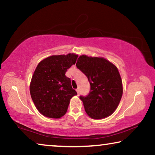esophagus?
<instances>
[{"mask_svg": "<svg viewBox=\"0 0 155 155\" xmlns=\"http://www.w3.org/2000/svg\"><path fill=\"white\" fill-rule=\"evenodd\" d=\"M76 91H77V92L78 94H79V88H77V90H76Z\"/></svg>", "mask_w": 155, "mask_h": 155, "instance_id": "esophagus-1", "label": "esophagus"}]
</instances>
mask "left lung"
<instances>
[{"label": "left lung", "mask_w": 155, "mask_h": 155, "mask_svg": "<svg viewBox=\"0 0 155 155\" xmlns=\"http://www.w3.org/2000/svg\"><path fill=\"white\" fill-rule=\"evenodd\" d=\"M77 67L87 77L90 91L80 96L85 112L91 118L99 120L111 115L122 98V81L117 67L103 57L81 55Z\"/></svg>", "instance_id": "left-lung-1"}]
</instances>
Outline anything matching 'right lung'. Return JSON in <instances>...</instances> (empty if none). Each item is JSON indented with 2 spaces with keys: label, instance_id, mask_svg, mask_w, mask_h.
Listing matches in <instances>:
<instances>
[{
  "label": "right lung",
  "instance_id": "add662e5",
  "mask_svg": "<svg viewBox=\"0 0 155 155\" xmlns=\"http://www.w3.org/2000/svg\"><path fill=\"white\" fill-rule=\"evenodd\" d=\"M77 57L74 53L52 55L36 67L30 83V94L37 109L44 116L50 118L64 116L70 100L77 95L70 78L65 76Z\"/></svg>",
  "mask_w": 155,
  "mask_h": 155
}]
</instances>
